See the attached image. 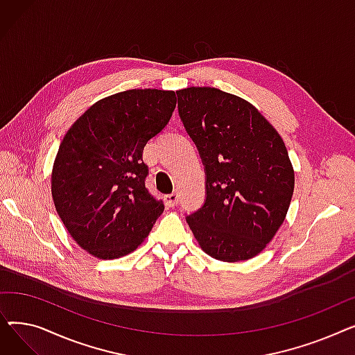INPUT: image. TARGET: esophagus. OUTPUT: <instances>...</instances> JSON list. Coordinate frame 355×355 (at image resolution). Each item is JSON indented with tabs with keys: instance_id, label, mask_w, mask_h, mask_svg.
I'll return each instance as SVG.
<instances>
[{
	"instance_id": "obj_1",
	"label": "esophagus",
	"mask_w": 355,
	"mask_h": 355,
	"mask_svg": "<svg viewBox=\"0 0 355 355\" xmlns=\"http://www.w3.org/2000/svg\"><path fill=\"white\" fill-rule=\"evenodd\" d=\"M164 200H165V204H166L168 207H174V206H177V204H178L180 196H178L177 193H173V194H168V196H165V197H164Z\"/></svg>"
}]
</instances>
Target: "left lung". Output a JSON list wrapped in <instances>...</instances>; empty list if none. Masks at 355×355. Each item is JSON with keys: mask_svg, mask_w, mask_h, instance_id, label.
Masks as SVG:
<instances>
[{"mask_svg": "<svg viewBox=\"0 0 355 355\" xmlns=\"http://www.w3.org/2000/svg\"><path fill=\"white\" fill-rule=\"evenodd\" d=\"M178 114L206 171V201L187 223L221 262L254 257L286 217L295 173L277 130L248 101L216 87L177 90Z\"/></svg>", "mask_w": 355, "mask_h": 355, "instance_id": "8db88e82", "label": "left lung"}]
</instances>
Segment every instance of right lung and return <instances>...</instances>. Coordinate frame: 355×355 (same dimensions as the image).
<instances>
[{"instance_id":"obj_1","label":"right lung","mask_w":355,"mask_h":355,"mask_svg":"<svg viewBox=\"0 0 355 355\" xmlns=\"http://www.w3.org/2000/svg\"><path fill=\"white\" fill-rule=\"evenodd\" d=\"M173 90L130 89L92 105L67 130L51 171L55 211L76 243L99 259L134 252L164 204L145 187L144 146L170 122Z\"/></svg>"}]
</instances>
